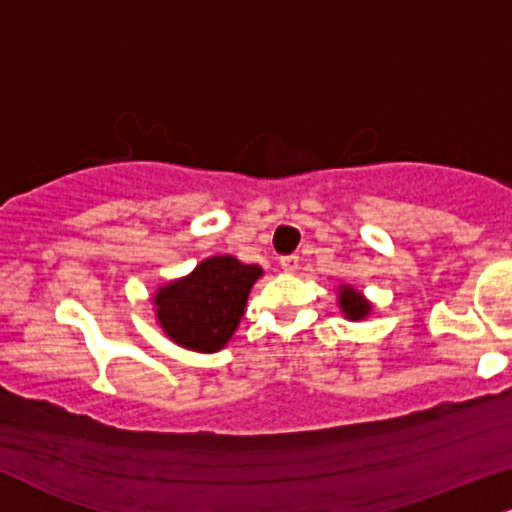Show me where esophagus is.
<instances>
[{
  "instance_id": "34e87169",
  "label": "esophagus",
  "mask_w": 512,
  "mask_h": 512,
  "mask_svg": "<svg viewBox=\"0 0 512 512\" xmlns=\"http://www.w3.org/2000/svg\"><path fill=\"white\" fill-rule=\"evenodd\" d=\"M280 266L285 273H294L296 268H299V256L296 254H289V256H282L280 258Z\"/></svg>"
}]
</instances>
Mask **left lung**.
I'll use <instances>...</instances> for the list:
<instances>
[{
    "label": "left lung",
    "mask_w": 512,
    "mask_h": 512,
    "mask_svg": "<svg viewBox=\"0 0 512 512\" xmlns=\"http://www.w3.org/2000/svg\"><path fill=\"white\" fill-rule=\"evenodd\" d=\"M339 306H342L346 318H351V320H361L370 311L368 301L361 299V294L351 287H344L342 292H339Z\"/></svg>",
    "instance_id": "8db88e82"
}]
</instances>
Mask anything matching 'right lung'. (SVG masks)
Segmentation results:
<instances>
[{
    "mask_svg": "<svg viewBox=\"0 0 512 512\" xmlns=\"http://www.w3.org/2000/svg\"><path fill=\"white\" fill-rule=\"evenodd\" d=\"M261 273L258 266H244L232 256L206 258L192 275L170 282L154 296L161 327L185 349H223L235 334L246 296Z\"/></svg>",
    "mask_w": 512,
    "mask_h": 512,
    "instance_id": "obj_1",
    "label": "right lung"
}]
</instances>
